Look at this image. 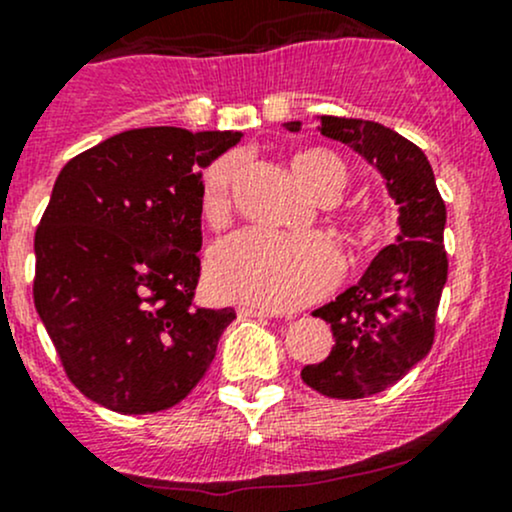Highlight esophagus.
I'll use <instances>...</instances> for the list:
<instances>
[{"mask_svg": "<svg viewBox=\"0 0 512 512\" xmlns=\"http://www.w3.org/2000/svg\"><path fill=\"white\" fill-rule=\"evenodd\" d=\"M239 315L244 317H276V312L268 310V307H254V305H241Z\"/></svg>", "mask_w": 512, "mask_h": 512, "instance_id": "34e87169", "label": "esophagus"}]
</instances>
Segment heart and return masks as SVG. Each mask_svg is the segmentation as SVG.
Wrapping results in <instances>:
<instances>
[{"instance_id": "heart-1", "label": "heart", "mask_w": 512, "mask_h": 512, "mask_svg": "<svg viewBox=\"0 0 512 512\" xmlns=\"http://www.w3.org/2000/svg\"><path fill=\"white\" fill-rule=\"evenodd\" d=\"M236 153L217 158L202 180V217L224 222L232 202V185L239 178ZM295 180L307 195L329 202L346 185V168L334 153L307 148L290 161ZM356 236L366 234L361 217L351 219ZM339 251L327 236H276L256 229L232 234L212 246L207 256V285L219 300L290 310L327 293L339 276Z\"/></svg>"}]
</instances>
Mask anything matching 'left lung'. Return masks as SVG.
<instances>
[{
	"label": "left lung",
	"instance_id": "left-lung-1",
	"mask_svg": "<svg viewBox=\"0 0 512 512\" xmlns=\"http://www.w3.org/2000/svg\"><path fill=\"white\" fill-rule=\"evenodd\" d=\"M298 131L300 122H290ZM320 134L359 151L383 173L400 207V234L368 266L364 278L312 315L332 324L334 346L320 364L302 368L317 393L356 400L398 383L430 354L437 307L447 283V207L422 148L378 122L320 117Z\"/></svg>",
	"mask_w": 512,
	"mask_h": 512
}]
</instances>
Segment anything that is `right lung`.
<instances>
[{"label": "right lung", "mask_w": 512, "mask_h": 512, "mask_svg": "<svg viewBox=\"0 0 512 512\" xmlns=\"http://www.w3.org/2000/svg\"><path fill=\"white\" fill-rule=\"evenodd\" d=\"M239 139L146 126L60 170L34 239V302L65 376L104 408H173L236 317L197 307L195 288L202 168Z\"/></svg>", "instance_id": "1"}]
</instances>
